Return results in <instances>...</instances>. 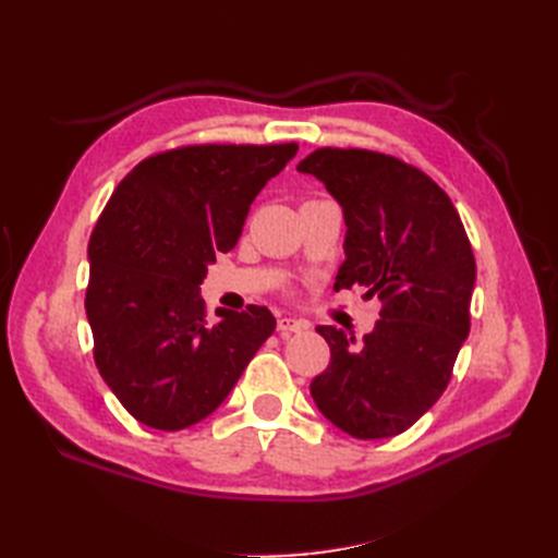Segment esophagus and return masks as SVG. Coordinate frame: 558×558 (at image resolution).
Instances as JSON below:
<instances>
[{
  "label": "esophagus",
  "mask_w": 558,
  "mask_h": 558,
  "mask_svg": "<svg viewBox=\"0 0 558 558\" xmlns=\"http://www.w3.org/2000/svg\"><path fill=\"white\" fill-rule=\"evenodd\" d=\"M310 328V324L302 322V318H290V316H282L278 318V333L282 338H288L292 333H304V330Z\"/></svg>",
  "instance_id": "esophagus-1"
}]
</instances>
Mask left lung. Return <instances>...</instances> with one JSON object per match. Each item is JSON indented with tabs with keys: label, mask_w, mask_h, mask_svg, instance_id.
Here are the masks:
<instances>
[{
	"label": "left lung",
	"mask_w": 558,
	"mask_h": 558,
	"mask_svg": "<svg viewBox=\"0 0 558 558\" xmlns=\"http://www.w3.org/2000/svg\"><path fill=\"white\" fill-rule=\"evenodd\" d=\"M298 170L324 182L348 225L336 290L364 288L384 304L360 342L316 328L330 364L312 398L354 438L402 434L441 398L470 333L477 266L465 228L444 189L393 156L318 148Z\"/></svg>",
	"instance_id": "8db88e82"
}]
</instances>
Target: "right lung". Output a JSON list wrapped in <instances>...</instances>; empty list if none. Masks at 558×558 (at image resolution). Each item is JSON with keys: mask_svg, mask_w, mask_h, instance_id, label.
<instances>
[{"mask_svg": "<svg viewBox=\"0 0 558 558\" xmlns=\"http://www.w3.org/2000/svg\"><path fill=\"white\" fill-rule=\"evenodd\" d=\"M294 156L298 144L184 146L141 160L114 189L88 242L86 314L98 372L141 424L206 420L276 330L256 304L210 324L198 286Z\"/></svg>", "mask_w": 558, "mask_h": 558, "instance_id": "right-lung-1", "label": "right lung"}]
</instances>
